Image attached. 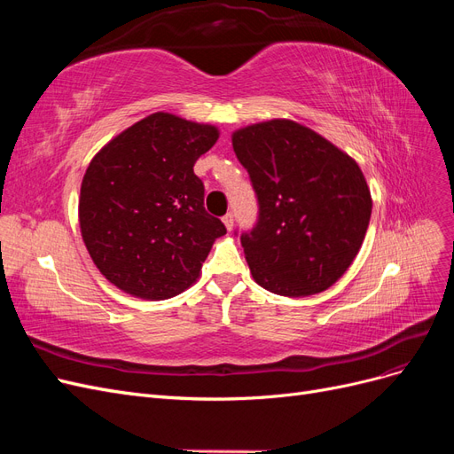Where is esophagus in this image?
<instances>
[{"label": "esophagus", "instance_id": "34e87169", "mask_svg": "<svg viewBox=\"0 0 454 454\" xmlns=\"http://www.w3.org/2000/svg\"><path fill=\"white\" fill-rule=\"evenodd\" d=\"M223 223H225V227L231 231V229H232V225H235V215H232L231 212H229V214H225V215H223Z\"/></svg>", "mask_w": 454, "mask_h": 454}]
</instances>
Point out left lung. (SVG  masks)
I'll return each mask as SVG.
<instances>
[{"instance_id": "8db88e82", "label": "left lung", "mask_w": 454, "mask_h": 454, "mask_svg": "<svg viewBox=\"0 0 454 454\" xmlns=\"http://www.w3.org/2000/svg\"><path fill=\"white\" fill-rule=\"evenodd\" d=\"M248 170L257 222L240 242L254 280L286 297L333 286L358 255L371 193L354 159L295 121L272 119L232 134Z\"/></svg>"}]
</instances>
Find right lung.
Segmentation results:
<instances>
[{
    "label": "right lung",
    "mask_w": 454,
    "mask_h": 454,
    "mask_svg": "<svg viewBox=\"0 0 454 454\" xmlns=\"http://www.w3.org/2000/svg\"><path fill=\"white\" fill-rule=\"evenodd\" d=\"M219 138L212 125L153 114L104 145L85 172L79 225L104 277L142 299H168L199 278L227 229L204 210L197 159Z\"/></svg>",
    "instance_id": "right-lung-1"
}]
</instances>
